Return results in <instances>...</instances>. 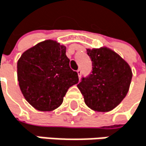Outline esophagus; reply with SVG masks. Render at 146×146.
<instances>
[{
	"instance_id": "esophagus-1",
	"label": "esophagus",
	"mask_w": 146,
	"mask_h": 146,
	"mask_svg": "<svg viewBox=\"0 0 146 146\" xmlns=\"http://www.w3.org/2000/svg\"><path fill=\"white\" fill-rule=\"evenodd\" d=\"M77 74L79 75V78H80V75H81V70L80 69H78L77 70Z\"/></svg>"
}]
</instances>
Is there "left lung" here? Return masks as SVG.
Instances as JSON below:
<instances>
[{
    "label": "left lung",
    "instance_id": "obj_1",
    "mask_svg": "<svg viewBox=\"0 0 146 146\" xmlns=\"http://www.w3.org/2000/svg\"><path fill=\"white\" fill-rule=\"evenodd\" d=\"M92 62V74L77 86L86 105L93 111H109L125 99L132 72L128 63L107 47L86 49Z\"/></svg>",
    "mask_w": 146,
    "mask_h": 146
}]
</instances>
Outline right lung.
<instances>
[{"label": "right lung", "mask_w": 146, "mask_h": 146, "mask_svg": "<svg viewBox=\"0 0 146 146\" xmlns=\"http://www.w3.org/2000/svg\"><path fill=\"white\" fill-rule=\"evenodd\" d=\"M66 46L46 40L25 51L17 62V78L26 100L38 111L58 108L69 87L79 82L69 66Z\"/></svg>", "instance_id": "add662e5"}]
</instances>
